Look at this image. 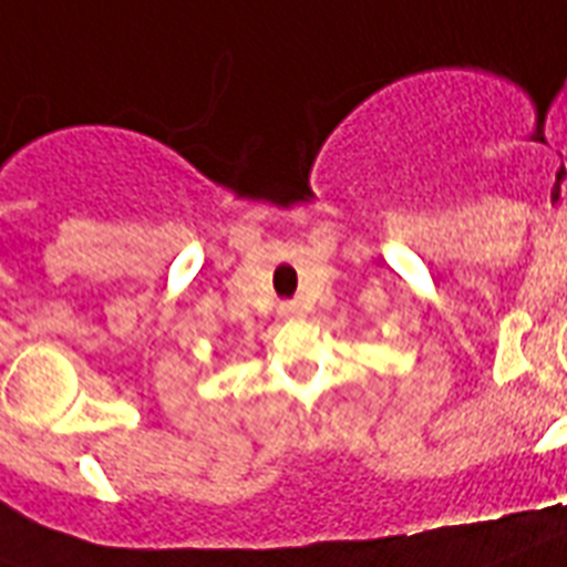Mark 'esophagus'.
I'll use <instances>...</instances> for the list:
<instances>
[{
	"label": "esophagus",
	"mask_w": 567,
	"mask_h": 567,
	"mask_svg": "<svg viewBox=\"0 0 567 567\" xmlns=\"http://www.w3.org/2000/svg\"><path fill=\"white\" fill-rule=\"evenodd\" d=\"M278 312L284 318H301L303 316V303L301 301H284L278 307Z\"/></svg>",
	"instance_id": "esophagus-1"
}]
</instances>
